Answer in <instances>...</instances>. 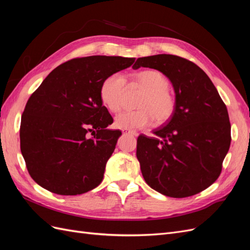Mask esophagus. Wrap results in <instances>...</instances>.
<instances>
[{"label": "esophagus", "instance_id": "obj_1", "mask_svg": "<svg viewBox=\"0 0 250 250\" xmlns=\"http://www.w3.org/2000/svg\"><path fill=\"white\" fill-rule=\"evenodd\" d=\"M122 131H123V133H127V134H132V135H135V137H137V135H138V132L132 131V130H126V129H123Z\"/></svg>", "mask_w": 250, "mask_h": 250}]
</instances>
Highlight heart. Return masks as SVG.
<instances>
[{
	"label": "heart",
	"mask_w": 250,
	"mask_h": 250,
	"mask_svg": "<svg viewBox=\"0 0 250 250\" xmlns=\"http://www.w3.org/2000/svg\"><path fill=\"white\" fill-rule=\"evenodd\" d=\"M135 84L145 90L138 104L140 109L123 111L115 119V126L120 129H138L149 125L154 119L164 124L173 117L176 109V99L168 89L169 80L156 70L141 71L134 75ZM127 82L120 73L108 75L100 87L102 103L110 111L118 112L123 106Z\"/></svg>",
	"instance_id": "1"
}]
</instances>
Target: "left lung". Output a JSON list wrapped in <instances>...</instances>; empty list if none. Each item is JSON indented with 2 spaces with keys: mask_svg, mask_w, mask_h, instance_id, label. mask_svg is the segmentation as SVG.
<instances>
[{
  "mask_svg": "<svg viewBox=\"0 0 250 250\" xmlns=\"http://www.w3.org/2000/svg\"><path fill=\"white\" fill-rule=\"evenodd\" d=\"M162 72L175 90L176 109L154 138L141 134L137 157L146 183L163 195L184 198L213 185L230 146L226 105L208 75L186 58L158 54L138 58L133 69Z\"/></svg>",
  "mask_w": 250,
  "mask_h": 250,
  "instance_id": "left-lung-1",
  "label": "left lung"
}]
</instances>
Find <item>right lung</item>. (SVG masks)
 <instances>
[{"label": "right lung", "instance_id": "1", "mask_svg": "<svg viewBox=\"0 0 250 250\" xmlns=\"http://www.w3.org/2000/svg\"><path fill=\"white\" fill-rule=\"evenodd\" d=\"M134 58L88 56L53 70L29 98L20 129L30 176L58 195H79L101 184L105 166L122 132L109 130L112 117L100 87L108 75Z\"/></svg>", "mask_w": 250, "mask_h": 250}]
</instances>
